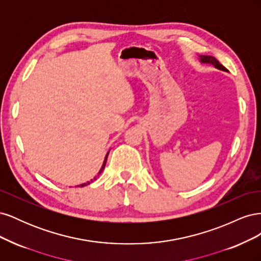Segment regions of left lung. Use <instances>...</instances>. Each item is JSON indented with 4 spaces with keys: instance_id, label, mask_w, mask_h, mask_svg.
I'll return each instance as SVG.
<instances>
[{
    "instance_id": "8db88e82",
    "label": "left lung",
    "mask_w": 261,
    "mask_h": 261,
    "mask_svg": "<svg viewBox=\"0 0 261 261\" xmlns=\"http://www.w3.org/2000/svg\"><path fill=\"white\" fill-rule=\"evenodd\" d=\"M198 58L201 64H209L220 70H223V72H227V69L222 64H220V62L216 58L211 57V55H199Z\"/></svg>"
}]
</instances>
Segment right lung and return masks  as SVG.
Masks as SVG:
<instances>
[{
	"label": "right lung",
	"instance_id": "right-lung-1",
	"mask_svg": "<svg viewBox=\"0 0 261 261\" xmlns=\"http://www.w3.org/2000/svg\"><path fill=\"white\" fill-rule=\"evenodd\" d=\"M110 152V151H109ZM109 152L107 153V155H106V158H105V161H103V164H102V167H101V169H100V171L98 172V175H96L93 177V179H90L89 181H87V183H84V184H81V185H78V186H81V187H83V186H87V185H89L90 183H92L93 180H96L97 179V176H99L101 173H102V171L105 170V167H106V163H107V160H108V155H109Z\"/></svg>",
	"mask_w": 261,
	"mask_h": 261
}]
</instances>
